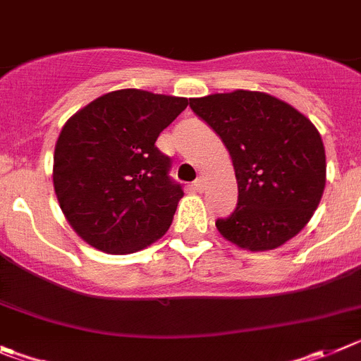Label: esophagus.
I'll list each match as a JSON object with an SVG mask.
<instances>
[{
	"label": "esophagus",
	"mask_w": 361,
	"mask_h": 361,
	"mask_svg": "<svg viewBox=\"0 0 361 361\" xmlns=\"http://www.w3.org/2000/svg\"><path fill=\"white\" fill-rule=\"evenodd\" d=\"M193 186H195V190H197V191H204V178L198 177L197 180L193 183Z\"/></svg>",
	"instance_id": "34e87169"
}]
</instances>
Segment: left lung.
Returning <instances> with one entry per match:
<instances>
[{
    "mask_svg": "<svg viewBox=\"0 0 361 361\" xmlns=\"http://www.w3.org/2000/svg\"><path fill=\"white\" fill-rule=\"evenodd\" d=\"M190 107L233 159L238 204L216 220L221 236L254 252L276 249L302 231L326 186V152L315 125L257 91L190 98Z\"/></svg>",
    "mask_w": 361,
    "mask_h": 361,
    "instance_id": "1",
    "label": "left lung"
}]
</instances>
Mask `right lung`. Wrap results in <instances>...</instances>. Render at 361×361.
<instances>
[{"mask_svg":"<svg viewBox=\"0 0 361 361\" xmlns=\"http://www.w3.org/2000/svg\"><path fill=\"white\" fill-rule=\"evenodd\" d=\"M186 107L188 98L121 89L62 127L53 186L62 213L89 245L128 254L166 233L184 191L155 141Z\"/></svg>","mask_w":361,"mask_h":361,"instance_id":"add662e5","label":"right lung"}]
</instances>
